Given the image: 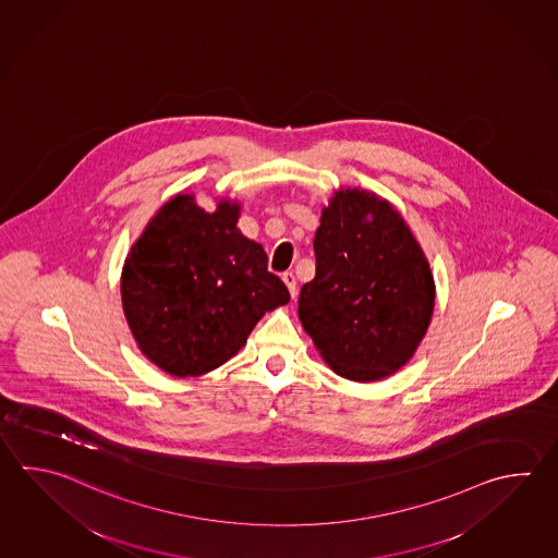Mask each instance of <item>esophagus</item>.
<instances>
[{
    "label": "esophagus",
    "mask_w": 558,
    "mask_h": 558,
    "mask_svg": "<svg viewBox=\"0 0 558 558\" xmlns=\"http://www.w3.org/2000/svg\"><path fill=\"white\" fill-rule=\"evenodd\" d=\"M282 280H284V284L288 286V290H290V296L296 298L298 294V286H296V276L292 272L282 274Z\"/></svg>",
    "instance_id": "1"
}]
</instances>
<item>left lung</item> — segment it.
<instances>
[{
	"instance_id": "obj_1",
	"label": "left lung",
	"mask_w": 558,
	"mask_h": 558,
	"mask_svg": "<svg viewBox=\"0 0 558 558\" xmlns=\"http://www.w3.org/2000/svg\"><path fill=\"white\" fill-rule=\"evenodd\" d=\"M316 276L298 316L338 376L376 381L408 364L432 322L429 262L398 210L365 191H340L324 208Z\"/></svg>"
}]
</instances>
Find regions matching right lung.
Listing matches in <instances>:
<instances>
[{
  "mask_svg": "<svg viewBox=\"0 0 558 558\" xmlns=\"http://www.w3.org/2000/svg\"><path fill=\"white\" fill-rule=\"evenodd\" d=\"M239 205L215 213L179 194L125 260L121 296L141 352L171 376H203L246 343L258 319L290 302L268 256L239 228Z\"/></svg>",
  "mask_w": 558,
  "mask_h": 558,
  "instance_id": "1",
  "label": "right lung"
}]
</instances>
